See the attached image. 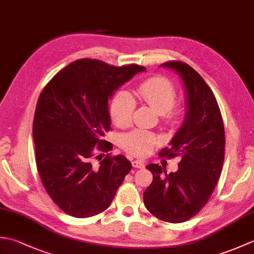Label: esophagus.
I'll list each match as a JSON object with an SVG mask.
<instances>
[{
    "label": "esophagus",
    "instance_id": "1",
    "mask_svg": "<svg viewBox=\"0 0 254 254\" xmlns=\"http://www.w3.org/2000/svg\"><path fill=\"white\" fill-rule=\"evenodd\" d=\"M132 166L134 167V168H144L145 164H144L143 160L136 159V160H133V161H132Z\"/></svg>",
    "mask_w": 254,
    "mask_h": 254
}]
</instances>
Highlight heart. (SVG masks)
Returning a JSON list of instances; mask_svg holds the SVG:
<instances>
[{
  "label": "heart",
  "mask_w": 254,
  "mask_h": 254,
  "mask_svg": "<svg viewBox=\"0 0 254 254\" xmlns=\"http://www.w3.org/2000/svg\"><path fill=\"white\" fill-rule=\"evenodd\" d=\"M138 97L145 104L158 112L167 123L175 124L180 117V110L175 107L176 90L174 86L164 77H152L138 86ZM136 101L132 94L121 90L113 97L110 106L112 122L119 127H127L133 121ZM159 143L154 133L136 128L126 133L121 137V146L127 153L135 156H147Z\"/></svg>",
  "instance_id": "heart-1"
}]
</instances>
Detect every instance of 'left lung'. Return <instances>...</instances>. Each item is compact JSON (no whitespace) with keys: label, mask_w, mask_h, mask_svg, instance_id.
<instances>
[{"label":"left lung","mask_w":254,"mask_h":254,"mask_svg":"<svg viewBox=\"0 0 254 254\" xmlns=\"http://www.w3.org/2000/svg\"><path fill=\"white\" fill-rule=\"evenodd\" d=\"M160 66L179 75L186 93V115L181 127L160 157H179V168L167 174L157 164L146 168L153 182L144 192V204L154 216L168 223H182L201 210L212 195L222 172L225 131L213 91L195 69L183 62Z\"/></svg>","instance_id":"8db88e82"}]
</instances>
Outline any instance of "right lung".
Listing matches in <instances>:
<instances>
[{
    "instance_id": "add662e5",
    "label": "right lung",
    "mask_w": 254,
    "mask_h": 254,
    "mask_svg": "<svg viewBox=\"0 0 254 254\" xmlns=\"http://www.w3.org/2000/svg\"><path fill=\"white\" fill-rule=\"evenodd\" d=\"M145 71L136 64L117 67L80 59L61 69L42 90L32 126L37 169L53 202L71 216L86 218L104 212L131 171L123 155L108 154L94 166V150L112 149L102 139L111 128L108 101Z\"/></svg>"
}]
</instances>
